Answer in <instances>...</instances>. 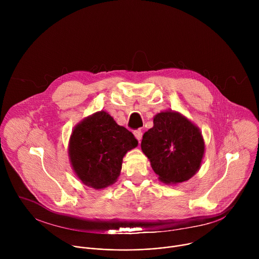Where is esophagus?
I'll use <instances>...</instances> for the list:
<instances>
[{"instance_id": "esophagus-1", "label": "esophagus", "mask_w": 259, "mask_h": 259, "mask_svg": "<svg viewBox=\"0 0 259 259\" xmlns=\"http://www.w3.org/2000/svg\"><path fill=\"white\" fill-rule=\"evenodd\" d=\"M133 133H134V136L136 137V139H137L138 141H140L141 138H142V131H141L140 129H137V130H135Z\"/></svg>"}]
</instances>
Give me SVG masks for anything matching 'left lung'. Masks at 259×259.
<instances>
[{
  "instance_id": "obj_1",
  "label": "left lung",
  "mask_w": 259,
  "mask_h": 259,
  "mask_svg": "<svg viewBox=\"0 0 259 259\" xmlns=\"http://www.w3.org/2000/svg\"><path fill=\"white\" fill-rule=\"evenodd\" d=\"M141 150L161 181L179 183L199 170L205 146L198 127L177 113L165 112L143 134Z\"/></svg>"
}]
</instances>
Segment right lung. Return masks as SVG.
I'll return each instance as SVG.
<instances>
[{"instance_id": "1", "label": "right lung", "mask_w": 259, "mask_h": 259, "mask_svg": "<svg viewBox=\"0 0 259 259\" xmlns=\"http://www.w3.org/2000/svg\"><path fill=\"white\" fill-rule=\"evenodd\" d=\"M137 144L129 130L119 126L107 113L99 112L73 129L68 154L82 182L100 190L116 182L123 157Z\"/></svg>"}]
</instances>
